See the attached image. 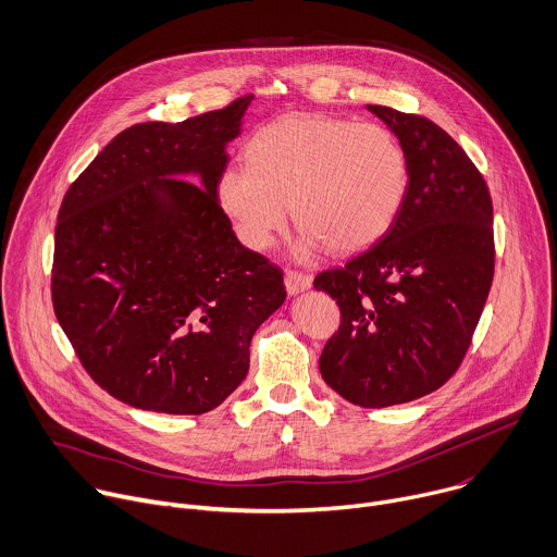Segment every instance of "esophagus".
Segmentation results:
<instances>
[{
  "instance_id": "obj_1",
  "label": "esophagus",
  "mask_w": 557,
  "mask_h": 557,
  "mask_svg": "<svg viewBox=\"0 0 557 557\" xmlns=\"http://www.w3.org/2000/svg\"><path fill=\"white\" fill-rule=\"evenodd\" d=\"M285 287H287V294H300L305 289L311 287V276L302 274V272H296V270H289L285 272Z\"/></svg>"
}]
</instances>
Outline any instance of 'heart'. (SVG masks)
I'll use <instances>...</instances> for the list:
<instances>
[{
    "label": "heart",
    "instance_id": "1",
    "mask_svg": "<svg viewBox=\"0 0 557 557\" xmlns=\"http://www.w3.org/2000/svg\"><path fill=\"white\" fill-rule=\"evenodd\" d=\"M248 164H228L214 180L221 210L244 246L268 250L285 228L289 203L305 255H338L375 244L399 214L408 160L382 125L329 116H287L248 143Z\"/></svg>",
    "mask_w": 557,
    "mask_h": 557
}]
</instances>
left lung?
<instances>
[{
  "mask_svg": "<svg viewBox=\"0 0 557 557\" xmlns=\"http://www.w3.org/2000/svg\"><path fill=\"white\" fill-rule=\"evenodd\" d=\"M367 107L404 147L406 197L375 246L313 287L341 307L322 380L356 406L384 408L441 388L463 362L494 278V212L457 140L423 116Z\"/></svg>",
  "mask_w": 557,
  "mask_h": 557,
  "instance_id": "obj_1",
  "label": "left lung"
}]
</instances>
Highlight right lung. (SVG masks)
<instances>
[{"label": "right lung", "instance_id": "1", "mask_svg": "<svg viewBox=\"0 0 557 557\" xmlns=\"http://www.w3.org/2000/svg\"><path fill=\"white\" fill-rule=\"evenodd\" d=\"M250 100L121 132L63 197L57 320L89 377L134 408H216L287 296L283 272L239 244L214 193Z\"/></svg>", "mask_w": 557, "mask_h": 557}]
</instances>
